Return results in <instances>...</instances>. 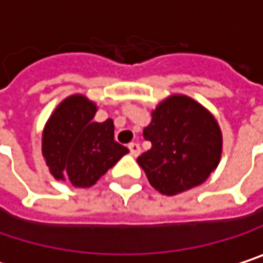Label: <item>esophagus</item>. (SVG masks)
Returning <instances> with one entry per match:
<instances>
[{
	"label": "esophagus",
	"instance_id": "esophagus-1",
	"mask_svg": "<svg viewBox=\"0 0 263 263\" xmlns=\"http://www.w3.org/2000/svg\"><path fill=\"white\" fill-rule=\"evenodd\" d=\"M129 151H131V155L132 156H138L140 155V152H141V149H140V144L138 143H129Z\"/></svg>",
	"mask_w": 263,
	"mask_h": 263
}]
</instances>
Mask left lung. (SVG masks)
Returning a JSON list of instances; mask_svg holds the SVG:
<instances>
[{
    "label": "left lung",
    "instance_id": "left-lung-1",
    "mask_svg": "<svg viewBox=\"0 0 263 263\" xmlns=\"http://www.w3.org/2000/svg\"><path fill=\"white\" fill-rule=\"evenodd\" d=\"M143 135L152 147L137 162L164 196H176L203 183L217 168L223 152L218 122L209 109L185 95L161 101Z\"/></svg>",
    "mask_w": 263,
    "mask_h": 263
}]
</instances>
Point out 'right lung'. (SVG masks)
Wrapping results in <instances>:
<instances>
[{
  "label": "right lung",
  "mask_w": 263,
  "mask_h": 263,
  "mask_svg": "<svg viewBox=\"0 0 263 263\" xmlns=\"http://www.w3.org/2000/svg\"><path fill=\"white\" fill-rule=\"evenodd\" d=\"M98 107L84 95L61 101L42 132V155L51 175L88 188L129 151L114 141L111 119L99 123L93 117Z\"/></svg>",
  "instance_id": "1"
}]
</instances>
